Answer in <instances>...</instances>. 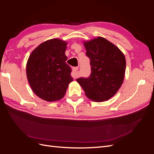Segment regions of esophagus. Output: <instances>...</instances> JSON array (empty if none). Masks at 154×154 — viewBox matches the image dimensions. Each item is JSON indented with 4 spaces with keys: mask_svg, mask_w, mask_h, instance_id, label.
I'll list each match as a JSON object with an SVG mask.
<instances>
[{
    "mask_svg": "<svg viewBox=\"0 0 154 154\" xmlns=\"http://www.w3.org/2000/svg\"><path fill=\"white\" fill-rule=\"evenodd\" d=\"M78 70V67H74L72 68V72L71 75L74 78H76L78 77V72H77Z\"/></svg>",
    "mask_w": 154,
    "mask_h": 154,
    "instance_id": "esophagus-1",
    "label": "esophagus"
}]
</instances>
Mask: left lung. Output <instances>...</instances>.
<instances>
[{
  "label": "left lung",
  "mask_w": 154,
  "mask_h": 154,
  "mask_svg": "<svg viewBox=\"0 0 154 154\" xmlns=\"http://www.w3.org/2000/svg\"><path fill=\"white\" fill-rule=\"evenodd\" d=\"M90 58L91 73L76 79L90 100L102 102L114 96L123 82L126 60L116 46L103 37L83 42Z\"/></svg>",
  "instance_id": "left-lung-1"
}]
</instances>
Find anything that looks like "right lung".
I'll return each instance as SVG.
<instances>
[{"label": "right lung", "instance_id": "obj_1", "mask_svg": "<svg viewBox=\"0 0 154 154\" xmlns=\"http://www.w3.org/2000/svg\"><path fill=\"white\" fill-rule=\"evenodd\" d=\"M67 44L58 38L45 41L32 51L27 60V80L35 94L44 100L62 99L73 80L66 63Z\"/></svg>", "mask_w": 154, "mask_h": 154}]
</instances>
